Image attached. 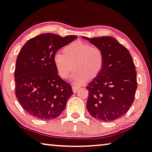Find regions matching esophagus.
<instances>
[{"label":"esophagus","mask_w":152,"mask_h":152,"mask_svg":"<svg viewBox=\"0 0 152 152\" xmlns=\"http://www.w3.org/2000/svg\"><path fill=\"white\" fill-rule=\"evenodd\" d=\"M72 88H73V91L74 93H76L78 91V90H79L78 86H75V85L72 86Z\"/></svg>","instance_id":"34e87169"}]
</instances>
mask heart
Wrapping results in <instances>:
<instances>
[{
  "instance_id": "1",
  "label": "heart",
  "mask_w": 152,
  "mask_h": 152,
  "mask_svg": "<svg viewBox=\"0 0 152 152\" xmlns=\"http://www.w3.org/2000/svg\"><path fill=\"white\" fill-rule=\"evenodd\" d=\"M63 52H56L53 61L60 77L68 78L73 69L71 79L76 85H80L87 77L93 78L102 69L104 58L102 50L96 46L81 41L73 42L63 50Z\"/></svg>"
}]
</instances>
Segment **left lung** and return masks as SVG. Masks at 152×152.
<instances>
[{"label":"left lung","mask_w":152,"mask_h":152,"mask_svg":"<svg viewBox=\"0 0 152 152\" xmlns=\"http://www.w3.org/2000/svg\"><path fill=\"white\" fill-rule=\"evenodd\" d=\"M81 37L101 49L104 58L102 70L86 86L88 111L97 120H117L127 113L134 102L137 83L132 58L113 37Z\"/></svg>","instance_id":"left-lung-1"}]
</instances>
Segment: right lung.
Segmentation results:
<instances>
[{"instance_id":"obj_1","label":"right lung","mask_w":152,"mask_h":152,"mask_svg":"<svg viewBox=\"0 0 152 152\" xmlns=\"http://www.w3.org/2000/svg\"><path fill=\"white\" fill-rule=\"evenodd\" d=\"M77 38L44 33L29 39L20 50L15 70V95L34 118L50 120L61 115L73 94L71 85L58 75L53 55Z\"/></svg>"}]
</instances>
